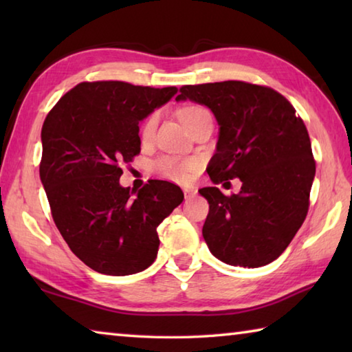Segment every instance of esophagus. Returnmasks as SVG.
<instances>
[{
    "label": "esophagus",
    "mask_w": 352,
    "mask_h": 352,
    "mask_svg": "<svg viewBox=\"0 0 352 352\" xmlns=\"http://www.w3.org/2000/svg\"><path fill=\"white\" fill-rule=\"evenodd\" d=\"M183 192H184V197H186V199H190V197H194L195 194H197V190H195L194 188H184V189H183Z\"/></svg>",
    "instance_id": "obj_1"
}]
</instances>
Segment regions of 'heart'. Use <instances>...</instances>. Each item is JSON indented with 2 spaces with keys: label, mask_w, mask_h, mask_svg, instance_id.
I'll list each match as a JSON object with an SVG mask.
<instances>
[{
  "label": "heart",
  "mask_w": 352,
  "mask_h": 352,
  "mask_svg": "<svg viewBox=\"0 0 352 352\" xmlns=\"http://www.w3.org/2000/svg\"><path fill=\"white\" fill-rule=\"evenodd\" d=\"M208 113L204 107H188L180 111V119L184 126H189L195 118ZM155 127H157V115L148 116L144 124L141 126V138L144 141H148L153 136ZM200 168V162L197 158H189L182 160L177 157H162L157 162V169L162 172L164 177L170 178L174 182H188L190 177L194 175V172H197Z\"/></svg>",
  "instance_id": "b5f03b06"
}]
</instances>
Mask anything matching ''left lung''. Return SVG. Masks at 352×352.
<instances>
[{"label": "left lung", "mask_w": 352, "mask_h": 352, "mask_svg": "<svg viewBox=\"0 0 352 352\" xmlns=\"http://www.w3.org/2000/svg\"><path fill=\"white\" fill-rule=\"evenodd\" d=\"M188 99L208 107L219 124L206 168L212 183L242 182L233 195L216 186L199 189L210 204L201 230L206 245L228 265L270 264L309 210L315 162L305 122L283 94L241 80L184 85L175 100Z\"/></svg>", "instance_id": "left-lung-1"}]
</instances>
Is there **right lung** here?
Returning a JSON list of instances; mask_svg holds the SVG:
<instances>
[{
  "mask_svg": "<svg viewBox=\"0 0 352 352\" xmlns=\"http://www.w3.org/2000/svg\"><path fill=\"white\" fill-rule=\"evenodd\" d=\"M177 91L82 82L43 122L40 180L52 219L71 252L104 275H133L152 265L157 226L183 201V190L169 182L151 180L140 190L119 184L121 164L141 151L138 124Z\"/></svg>",
  "mask_w": 352,
  "mask_h": 352,
  "instance_id": "1",
  "label": "right lung"
}]
</instances>
